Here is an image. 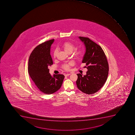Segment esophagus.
Masks as SVG:
<instances>
[{
    "label": "esophagus",
    "mask_w": 135,
    "mask_h": 135,
    "mask_svg": "<svg viewBox=\"0 0 135 135\" xmlns=\"http://www.w3.org/2000/svg\"><path fill=\"white\" fill-rule=\"evenodd\" d=\"M70 74H68H68H65V76H69L70 75Z\"/></svg>",
    "instance_id": "1"
}]
</instances>
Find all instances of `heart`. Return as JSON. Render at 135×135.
I'll return each instance as SVG.
<instances>
[{"label": "heart", "instance_id": "b5f03b06", "mask_svg": "<svg viewBox=\"0 0 135 135\" xmlns=\"http://www.w3.org/2000/svg\"><path fill=\"white\" fill-rule=\"evenodd\" d=\"M63 47L64 50L66 52L68 53L69 52H72L75 48V47H74V45L70 42H65V44H64L63 45ZM57 53V49H55L53 53V55L54 57H56ZM83 53V51L82 49H79L78 50L76 51V52H75V55L77 57H79L82 56ZM63 68L65 70L69 69V65H68V64H65L63 65Z\"/></svg>", "mask_w": 135, "mask_h": 135}]
</instances>
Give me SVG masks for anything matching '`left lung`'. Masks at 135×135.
<instances>
[{"mask_svg": "<svg viewBox=\"0 0 135 135\" xmlns=\"http://www.w3.org/2000/svg\"><path fill=\"white\" fill-rule=\"evenodd\" d=\"M84 45L82 63L88 70L86 75L78 74L76 84L80 90L87 94H94L103 86L108 78L109 67L102 47L89 38L78 36Z\"/></svg>", "mask_w": 135, "mask_h": 135, "instance_id": "left-lung-1", "label": "left lung"}]
</instances>
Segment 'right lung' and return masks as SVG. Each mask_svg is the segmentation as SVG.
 <instances>
[{
	"mask_svg": "<svg viewBox=\"0 0 135 135\" xmlns=\"http://www.w3.org/2000/svg\"><path fill=\"white\" fill-rule=\"evenodd\" d=\"M54 39L36 46L30 56L28 71L36 89L46 94H51L60 89L64 79L63 74L51 75L48 67L53 64L51 46Z\"/></svg>",
	"mask_w": 135,
	"mask_h": 135,
	"instance_id": "add662e5",
	"label": "right lung"
}]
</instances>
